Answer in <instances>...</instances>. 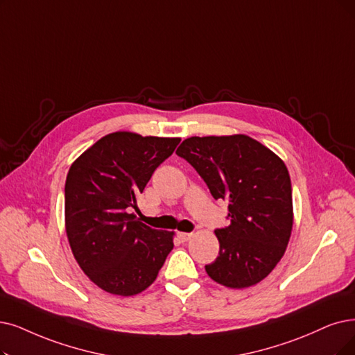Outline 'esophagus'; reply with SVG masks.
I'll use <instances>...</instances> for the list:
<instances>
[{"instance_id": "1", "label": "esophagus", "mask_w": 355, "mask_h": 355, "mask_svg": "<svg viewBox=\"0 0 355 355\" xmlns=\"http://www.w3.org/2000/svg\"><path fill=\"white\" fill-rule=\"evenodd\" d=\"M178 237L180 242H188V240L192 237V233H178Z\"/></svg>"}]
</instances>
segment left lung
Wrapping results in <instances>:
<instances>
[{"label": "left lung", "mask_w": 355, "mask_h": 355, "mask_svg": "<svg viewBox=\"0 0 355 355\" xmlns=\"http://www.w3.org/2000/svg\"><path fill=\"white\" fill-rule=\"evenodd\" d=\"M176 154L198 172L214 200L229 202L230 225L216 230L217 259L207 274L230 288L262 281L282 258L293 229L288 170L248 135L191 137Z\"/></svg>", "instance_id": "1"}]
</instances>
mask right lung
Wrapping results in <instances>:
<instances>
[{
	"mask_svg": "<svg viewBox=\"0 0 355 355\" xmlns=\"http://www.w3.org/2000/svg\"><path fill=\"white\" fill-rule=\"evenodd\" d=\"M180 138L113 132L69 167L65 229L71 250L102 290L134 295L157 278L173 249V233L155 230L130 214L154 170L173 154Z\"/></svg>",
	"mask_w": 355,
	"mask_h": 355,
	"instance_id": "add662e5",
	"label": "right lung"
}]
</instances>
